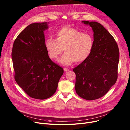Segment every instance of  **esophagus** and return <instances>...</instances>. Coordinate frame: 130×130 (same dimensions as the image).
I'll use <instances>...</instances> for the list:
<instances>
[{"label":"esophagus","mask_w":130,"mask_h":130,"mask_svg":"<svg viewBox=\"0 0 130 130\" xmlns=\"http://www.w3.org/2000/svg\"><path fill=\"white\" fill-rule=\"evenodd\" d=\"M64 71H65V72H68L69 71H70V70L68 69V68H64Z\"/></svg>","instance_id":"esophagus-1"}]
</instances>
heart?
I'll use <instances>...</instances> for the list:
<instances>
[{
	"label": "heart",
	"mask_w": 130,
	"mask_h": 130,
	"mask_svg": "<svg viewBox=\"0 0 130 130\" xmlns=\"http://www.w3.org/2000/svg\"><path fill=\"white\" fill-rule=\"evenodd\" d=\"M45 45L52 59H57L63 50L65 53L58 61L69 66L74 61L80 63L88 58L93 49L94 39L90 34L83 33L73 27H65L57 32L56 39L47 38Z\"/></svg>",
	"instance_id": "1"
}]
</instances>
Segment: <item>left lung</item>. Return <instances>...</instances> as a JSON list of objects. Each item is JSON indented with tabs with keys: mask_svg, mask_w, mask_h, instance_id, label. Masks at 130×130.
I'll list each match as a JSON object with an SVG mask.
<instances>
[{
	"mask_svg": "<svg viewBox=\"0 0 130 130\" xmlns=\"http://www.w3.org/2000/svg\"><path fill=\"white\" fill-rule=\"evenodd\" d=\"M94 31V45L88 58L73 70L75 88L82 99L91 101L103 96L118 77L119 50L115 39L101 24L82 21Z\"/></svg>",
	"mask_w": 130,
	"mask_h": 130,
	"instance_id": "left-lung-1",
	"label": "left lung"
}]
</instances>
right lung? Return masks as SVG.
<instances>
[{"mask_svg":"<svg viewBox=\"0 0 130 130\" xmlns=\"http://www.w3.org/2000/svg\"><path fill=\"white\" fill-rule=\"evenodd\" d=\"M47 28V23L26 27L15 40L11 53L17 83L29 96L38 100L55 93L64 73L48 55L44 34Z\"/></svg>","mask_w":130,"mask_h":130,"instance_id":"obj_1","label":"right lung"}]
</instances>
